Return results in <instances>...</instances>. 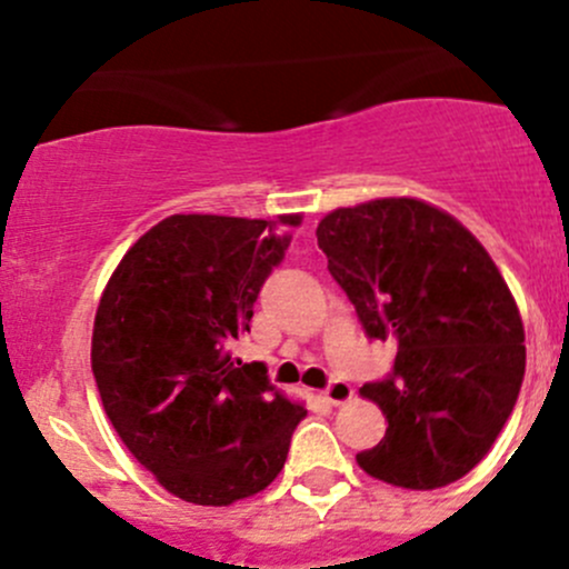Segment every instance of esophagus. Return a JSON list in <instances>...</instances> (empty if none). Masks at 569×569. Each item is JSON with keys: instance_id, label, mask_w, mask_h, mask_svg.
I'll list each match as a JSON object with an SVG mask.
<instances>
[{"instance_id": "esophagus-1", "label": "esophagus", "mask_w": 569, "mask_h": 569, "mask_svg": "<svg viewBox=\"0 0 569 569\" xmlns=\"http://www.w3.org/2000/svg\"><path fill=\"white\" fill-rule=\"evenodd\" d=\"M321 396H325V401H330L332 407H341V405H347L349 399H352L355 391H352V386H349V382L332 380L330 386H327L325 391H321Z\"/></svg>"}]
</instances>
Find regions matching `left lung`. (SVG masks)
I'll return each mask as SVG.
<instances>
[{
  "label": "left lung",
  "instance_id": "left-lung-1",
  "mask_svg": "<svg viewBox=\"0 0 569 569\" xmlns=\"http://www.w3.org/2000/svg\"><path fill=\"white\" fill-rule=\"evenodd\" d=\"M317 239L366 336L396 343L391 377L360 388L388 429L358 465L407 490L462 479L512 416L526 371L498 267L462 222L416 198L330 211Z\"/></svg>",
  "mask_w": 569,
  "mask_h": 569
}]
</instances>
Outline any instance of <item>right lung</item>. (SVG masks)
<instances>
[{
    "label": "right lung",
    "mask_w": 569,
    "mask_h": 569,
    "mask_svg": "<svg viewBox=\"0 0 569 569\" xmlns=\"http://www.w3.org/2000/svg\"><path fill=\"white\" fill-rule=\"evenodd\" d=\"M300 222L173 214L131 244L101 295L90 363L104 410L181 501L228 507L283 470L308 410L228 347L250 332L252 302L289 248L278 226Z\"/></svg>",
    "instance_id": "add662e5"
}]
</instances>
